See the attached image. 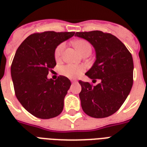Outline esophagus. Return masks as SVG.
<instances>
[{
    "mask_svg": "<svg viewBox=\"0 0 147 147\" xmlns=\"http://www.w3.org/2000/svg\"><path fill=\"white\" fill-rule=\"evenodd\" d=\"M71 82H72L73 84H74V83L77 82V81H76V80H72V81H71Z\"/></svg>",
    "mask_w": 147,
    "mask_h": 147,
    "instance_id": "esophagus-1",
    "label": "esophagus"
}]
</instances>
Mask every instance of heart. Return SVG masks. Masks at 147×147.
<instances>
[{
  "label": "heart",
  "instance_id": "obj_1",
  "mask_svg": "<svg viewBox=\"0 0 147 147\" xmlns=\"http://www.w3.org/2000/svg\"><path fill=\"white\" fill-rule=\"evenodd\" d=\"M73 44L82 55L88 51H91V45L85 40H82V39L76 40L73 42ZM64 48L65 44L62 43L58 45L57 48L56 49L55 52H54V57L57 61L60 59ZM84 71H85V67L82 65H67L61 68L62 74L71 79L79 77L82 74Z\"/></svg>",
  "mask_w": 147,
  "mask_h": 147
}]
</instances>
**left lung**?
Here are the masks:
<instances>
[{
	"mask_svg": "<svg viewBox=\"0 0 147 147\" xmlns=\"http://www.w3.org/2000/svg\"><path fill=\"white\" fill-rule=\"evenodd\" d=\"M75 36L88 40L94 47L96 59L85 75L91 80H100L96 86L79 81L82 108L90 117H108L120 108L132 89V54L121 40L110 33L92 31L76 32Z\"/></svg>",
	"mask_w": 147,
	"mask_h": 147,
	"instance_id": "1",
	"label": "left lung"
}]
</instances>
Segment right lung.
<instances>
[{
    "mask_svg": "<svg viewBox=\"0 0 147 147\" xmlns=\"http://www.w3.org/2000/svg\"><path fill=\"white\" fill-rule=\"evenodd\" d=\"M75 32H44L29 35L18 47L11 66L17 98L35 117L52 119L62 113L71 81L64 76L49 80L57 65L56 48Z\"/></svg>",
    "mask_w": 147,
    "mask_h": 147,
    "instance_id": "obj_1",
    "label": "right lung"
}]
</instances>
